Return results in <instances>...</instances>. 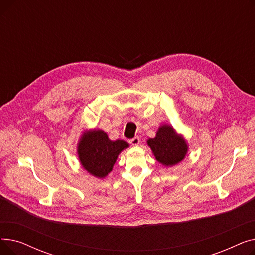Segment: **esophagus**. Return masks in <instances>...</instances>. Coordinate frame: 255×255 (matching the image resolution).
Segmentation results:
<instances>
[{"instance_id": "34e87169", "label": "esophagus", "mask_w": 255, "mask_h": 255, "mask_svg": "<svg viewBox=\"0 0 255 255\" xmlns=\"http://www.w3.org/2000/svg\"><path fill=\"white\" fill-rule=\"evenodd\" d=\"M129 142H130L132 145H138L139 142H140V139H139L138 136H135V137H133L132 139H130Z\"/></svg>"}]
</instances>
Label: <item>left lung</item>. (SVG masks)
<instances>
[{
  "label": "left lung",
  "mask_w": 255,
  "mask_h": 255,
  "mask_svg": "<svg viewBox=\"0 0 255 255\" xmlns=\"http://www.w3.org/2000/svg\"><path fill=\"white\" fill-rule=\"evenodd\" d=\"M146 143L159 163L171 167L185 159L188 144L183 135L178 134L171 125L164 124L158 128L156 136L149 138Z\"/></svg>",
  "instance_id": "obj_1"
}]
</instances>
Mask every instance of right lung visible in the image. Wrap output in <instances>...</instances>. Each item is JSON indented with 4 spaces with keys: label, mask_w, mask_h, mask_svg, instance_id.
I'll list each match as a JSON object with an SVG mask.
<instances>
[{
    "label": "right lung",
    "mask_w": 255,
    "mask_h": 255,
    "mask_svg": "<svg viewBox=\"0 0 255 255\" xmlns=\"http://www.w3.org/2000/svg\"><path fill=\"white\" fill-rule=\"evenodd\" d=\"M129 148V143L117 139L111 140L100 129L86 130L77 143L80 165L93 177L103 179L113 170L118 156Z\"/></svg>",
    "instance_id": "1"
}]
</instances>
